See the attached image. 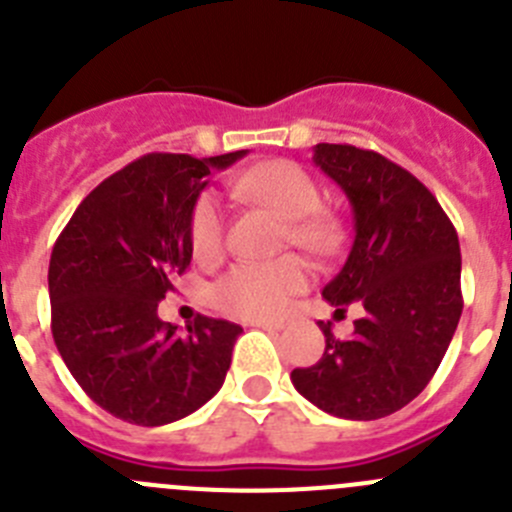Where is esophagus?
<instances>
[{
  "label": "esophagus",
  "instance_id": "esophagus-1",
  "mask_svg": "<svg viewBox=\"0 0 512 512\" xmlns=\"http://www.w3.org/2000/svg\"><path fill=\"white\" fill-rule=\"evenodd\" d=\"M248 324L259 326V329H266V332H279L281 329V324H276V321H264V319H251Z\"/></svg>",
  "mask_w": 512,
  "mask_h": 512
}]
</instances>
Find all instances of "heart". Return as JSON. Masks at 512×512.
Wrapping results in <instances>:
<instances>
[{
  "label": "heart",
  "instance_id": "b5f03b06",
  "mask_svg": "<svg viewBox=\"0 0 512 512\" xmlns=\"http://www.w3.org/2000/svg\"><path fill=\"white\" fill-rule=\"evenodd\" d=\"M238 198L274 208L286 218V241L311 253H334L342 241V228L321 213V191L309 173L291 160H269L253 165L231 180ZM223 206L216 193H206L191 216V246L198 261H213L223 251ZM311 269L301 259L241 261L231 266L213 286V304L241 319H279L291 296L304 291Z\"/></svg>",
  "mask_w": 512,
  "mask_h": 512
}]
</instances>
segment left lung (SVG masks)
I'll return each mask as SVG.
<instances>
[{
    "instance_id": "left-lung-1",
    "label": "left lung",
    "mask_w": 512,
    "mask_h": 512,
    "mask_svg": "<svg viewBox=\"0 0 512 512\" xmlns=\"http://www.w3.org/2000/svg\"><path fill=\"white\" fill-rule=\"evenodd\" d=\"M314 163L347 193L354 241L324 299L364 306L354 334L337 339L319 321L326 349L291 372L311 405L344 420H379L410 405L440 367L462 314L460 241L420 180L374 150L319 143Z\"/></svg>"
}]
</instances>
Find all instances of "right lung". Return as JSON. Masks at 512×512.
<instances>
[{"mask_svg": "<svg viewBox=\"0 0 512 512\" xmlns=\"http://www.w3.org/2000/svg\"><path fill=\"white\" fill-rule=\"evenodd\" d=\"M243 155H143L102 180L55 241L47 281L57 352L120 420L168 425L226 379L241 326L198 314L178 332L158 319V301L191 266V216L208 175Z\"/></svg>", "mask_w": 512, "mask_h": 512, "instance_id": "1", "label": "right lung"}]
</instances>
